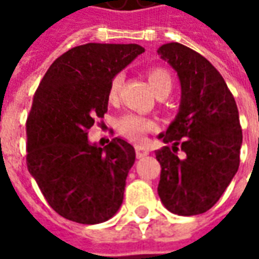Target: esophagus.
I'll return each instance as SVG.
<instances>
[{
  "mask_svg": "<svg viewBox=\"0 0 259 259\" xmlns=\"http://www.w3.org/2000/svg\"><path fill=\"white\" fill-rule=\"evenodd\" d=\"M148 154H150V151L147 148H144V147H136V155H137V158H144Z\"/></svg>",
  "mask_w": 259,
  "mask_h": 259,
  "instance_id": "obj_1",
  "label": "esophagus"
}]
</instances>
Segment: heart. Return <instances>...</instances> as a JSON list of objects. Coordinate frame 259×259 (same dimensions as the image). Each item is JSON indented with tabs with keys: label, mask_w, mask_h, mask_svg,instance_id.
<instances>
[{
	"label": "heart",
	"mask_w": 259,
	"mask_h": 259,
	"mask_svg": "<svg viewBox=\"0 0 259 259\" xmlns=\"http://www.w3.org/2000/svg\"><path fill=\"white\" fill-rule=\"evenodd\" d=\"M148 81L151 84L152 90L158 94H163L166 93L169 94L172 90V77L166 69L163 68H151L148 70ZM123 83V76L120 73L115 74L109 83V89H108V98L113 101L118 98L119 90L122 87ZM157 124L154 120L136 113H127L118 120V129L119 132L123 136H126L127 139L135 141H141L148 132L155 130Z\"/></svg>",
	"instance_id": "obj_1"
}]
</instances>
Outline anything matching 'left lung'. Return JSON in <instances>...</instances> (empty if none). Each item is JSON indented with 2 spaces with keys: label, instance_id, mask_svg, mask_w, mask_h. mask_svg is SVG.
<instances>
[{
  "label": "left lung",
  "instance_id": "1",
  "mask_svg": "<svg viewBox=\"0 0 259 259\" xmlns=\"http://www.w3.org/2000/svg\"><path fill=\"white\" fill-rule=\"evenodd\" d=\"M180 81L179 112L158 139V194L166 209L191 217L217 204L239 169L243 143L239 109L225 80L202 55L179 42L157 51ZM178 145L185 157L177 155Z\"/></svg>",
  "mask_w": 259,
  "mask_h": 259
}]
</instances>
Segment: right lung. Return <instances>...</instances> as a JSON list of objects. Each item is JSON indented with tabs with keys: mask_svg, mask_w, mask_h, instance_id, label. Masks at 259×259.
Here are the masks:
<instances>
[{
	"mask_svg": "<svg viewBox=\"0 0 259 259\" xmlns=\"http://www.w3.org/2000/svg\"><path fill=\"white\" fill-rule=\"evenodd\" d=\"M143 53L139 44L74 47L54 61L34 94L26 123L27 169L50 206L69 221L102 223L123 202L135 148L120 137L101 148L87 130L108 111L113 76Z\"/></svg>",
	"mask_w": 259,
	"mask_h": 259,
	"instance_id": "right-lung-1",
	"label": "right lung"
}]
</instances>
